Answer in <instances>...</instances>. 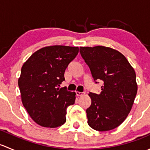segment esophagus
<instances>
[{"label": "esophagus", "mask_w": 150, "mask_h": 150, "mask_svg": "<svg viewBox=\"0 0 150 150\" xmlns=\"http://www.w3.org/2000/svg\"><path fill=\"white\" fill-rule=\"evenodd\" d=\"M76 95L78 96H83V95H84V93H83V92L76 91Z\"/></svg>", "instance_id": "obj_1"}]
</instances>
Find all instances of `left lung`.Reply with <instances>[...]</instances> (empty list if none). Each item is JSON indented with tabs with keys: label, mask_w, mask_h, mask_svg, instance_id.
<instances>
[{
	"label": "left lung",
	"mask_w": 150,
	"mask_h": 150,
	"mask_svg": "<svg viewBox=\"0 0 150 150\" xmlns=\"http://www.w3.org/2000/svg\"><path fill=\"white\" fill-rule=\"evenodd\" d=\"M80 52L93 80L104 82L100 93L88 94L91 104L86 110L88 124L98 131L114 129L134 104L138 89L135 70L125 56L110 47H80Z\"/></svg>",
	"instance_id": "8db88e82"
}]
</instances>
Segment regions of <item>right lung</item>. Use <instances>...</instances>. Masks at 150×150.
<instances>
[{"label": "right lung", "mask_w": 150, "mask_h": 150, "mask_svg": "<svg viewBox=\"0 0 150 150\" xmlns=\"http://www.w3.org/2000/svg\"><path fill=\"white\" fill-rule=\"evenodd\" d=\"M78 47L46 46L24 63L18 80L23 106L38 125L57 128L66 122L67 108L75 103V93L59 86Z\"/></svg>", "instance_id": "right-lung-1"}]
</instances>
